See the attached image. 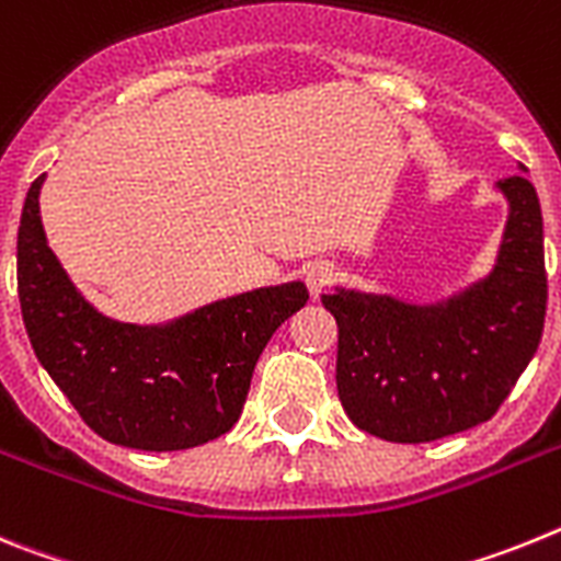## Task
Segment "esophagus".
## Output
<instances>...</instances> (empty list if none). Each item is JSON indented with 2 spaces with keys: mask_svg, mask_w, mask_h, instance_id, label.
I'll return each mask as SVG.
<instances>
[{
  "mask_svg": "<svg viewBox=\"0 0 561 561\" xmlns=\"http://www.w3.org/2000/svg\"><path fill=\"white\" fill-rule=\"evenodd\" d=\"M305 279H308V290L313 294V299H319V296L333 285L335 267L330 265V262H313V265L308 267V276H305Z\"/></svg>",
  "mask_w": 561,
  "mask_h": 561,
  "instance_id": "34e87169",
  "label": "esophagus"
}]
</instances>
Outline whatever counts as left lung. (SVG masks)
<instances>
[{
    "instance_id": "8db88e82",
    "label": "left lung",
    "mask_w": 561,
    "mask_h": 561,
    "mask_svg": "<svg viewBox=\"0 0 561 561\" xmlns=\"http://www.w3.org/2000/svg\"><path fill=\"white\" fill-rule=\"evenodd\" d=\"M511 203L494 274L437 308L335 290V383L350 421L392 443H428L489 421L534 358L548 308L542 211L528 180Z\"/></svg>"
}]
</instances>
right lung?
Masks as SVG:
<instances>
[{"mask_svg":"<svg viewBox=\"0 0 561 561\" xmlns=\"http://www.w3.org/2000/svg\"><path fill=\"white\" fill-rule=\"evenodd\" d=\"M33 180L16 242L19 305L33 353L81 421L144 451L194 449L226 435L267 339L305 308L301 282L217 301L169 328H135L87 305L47 248Z\"/></svg>","mask_w":561,"mask_h":561,"instance_id":"obj_1","label":"right lung"}]
</instances>
